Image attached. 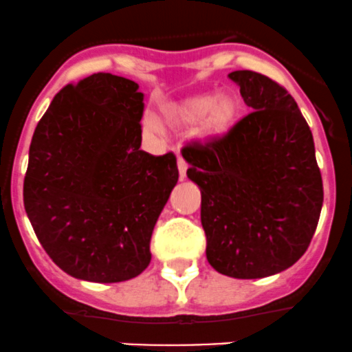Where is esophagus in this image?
Returning <instances> with one entry per match:
<instances>
[{
    "label": "esophagus",
    "instance_id": "34e87169",
    "mask_svg": "<svg viewBox=\"0 0 352 352\" xmlns=\"http://www.w3.org/2000/svg\"><path fill=\"white\" fill-rule=\"evenodd\" d=\"M186 169H188L186 161H184V159H177V171H179L181 179H184V177H186Z\"/></svg>",
    "mask_w": 352,
    "mask_h": 352
}]
</instances>
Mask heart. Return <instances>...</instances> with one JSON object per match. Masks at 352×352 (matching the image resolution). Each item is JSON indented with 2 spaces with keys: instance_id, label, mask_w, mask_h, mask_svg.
<instances>
[{
  "instance_id": "1",
  "label": "heart",
  "mask_w": 352,
  "mask_h": 352,
  "mask_svg": "<svg viewBox=\"0 0 352 352\" xmlns=\"http://www.w3.org/2000/svg\"><path fill=\"white\" fill-rule=\"evenodd\" d=\"M162 117L168 125L176 129L197 125L195 133L198 139L201 142H213L226 137L237 123L239 101L226 93L222 95L201 93L166 104L162 108ZM142 125L152 133L162 132L161 123L152 117L144 118Z\"/></svg>"
}]
</instances>
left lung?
Wrapping results in <instances>:
<instances>
[{
  "mask_svg": "<svg viewBox=\"0 0 352 352\" xmlns=\"http://www.w3.org/2000/svg\"><path fill=\"white\" fill-rule=\"evenodd\" d=\"M229 78L254 111L222 139L186 147L183 157L201 191L210 266L256 280L305 254L324 188L310 126L293 96L259 72L234 71Z\"/></svg>",
  "mask_w": 352,
  "mask_h": 352,
  "instance_id": "1",
  "label": "left lung"
}]
</instances>
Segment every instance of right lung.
I'll use <instances>...</instances> for the list:
<instances>
[{
    "label": "right lung",
    "mask_w": 352,
    "mask_h": 352,
    "mask_svg": "<svg viewBox=\"0 0 352 352\" xmlns=\"http://www.w3.org/2000/svg\"><path fill=\"white\" fill-rule=\"evenodd\" d=\"M144 95L98 72L54 96L32 137L23 203L50 259L72 278L118 283L151 263V235L177 183L176 157L140 151Z\"/></svg>",
    "instance_id": "add662e5"
}]
</instances>
